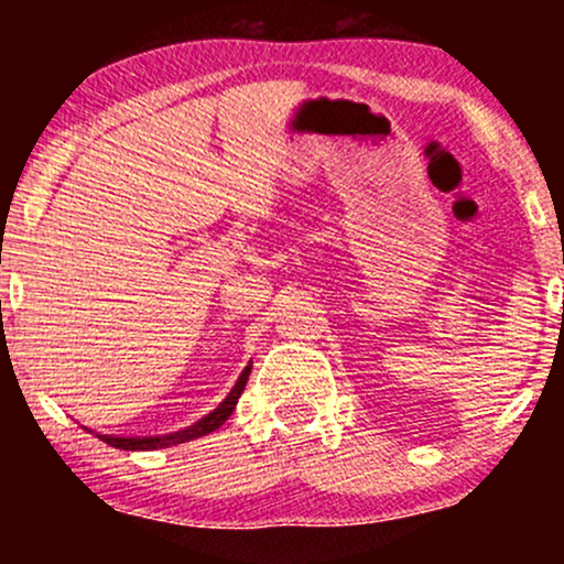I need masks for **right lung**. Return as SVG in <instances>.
I'll return each mask as SVG.
<instances>
[{
  "label": "right lung",
  "mask_w": 564,
  "mask_h": 564,
  "mask_svg": "<svg viewBox=\"0 0 564 564\" xmlns=\"http://www.w3.org/2000/svg\"><path fill=\"white\" fill-rule=\"evenodd\" d=\"M249 373H251V364L243 368L241 377H238L236 384H232V390L228 392V398L219 403L215 411L206 413L204 419H198L196 424L185 426V430L180 432H170V435H153V437H119V435H100V432H95L97 437L102 440V443L113 445V448H121V451H156V448H172V445H180V443H187V440H196V437H204L209 435V432H215L223 426L225 422L230 419V413L236 411V403L238 398H241L246 381H249ZM93 432V430H89Z\"/></svg>",
  "instance_id": "obj_1"
}]
</instances>
